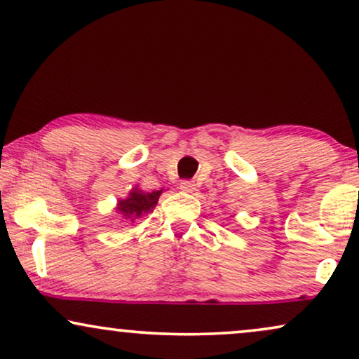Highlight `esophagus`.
<instances>
[{"label": "esophagus", "mask_w": 359, "mask_h": 359, "mask_svg": "<svg viewBox=\"0 0 359 359\" xmlns=\"http://www.w3.org/2000/svg\"><path fill=\"white\" fill-rule=\"evenodd\" d=\"M180 189L184 191V193H193V191L196 189V184H194V181L184 180L180 183Z\"/></svg>", "instance_id": "1"}]
</instances>
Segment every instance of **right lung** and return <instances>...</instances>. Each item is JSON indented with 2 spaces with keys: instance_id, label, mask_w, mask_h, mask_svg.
Segmentation results:
<instances>
[{
  "instance_id": "add662e5",
  "label": "right lung",
  "mask_w": 359,
  "mask_h": 359,
  "mask_svg": "<svg viewBox=\"0 0 359 359\" xmlns=\"http://www.w3.org/2000/svg\"><path fill=\"white\" fill-rule=\"evenodd\" d=\"M161 191L143 193V191L135 188L127 199H122L118 203V212L122 214V217L127 222H135L140 216L150 212L156 206Z\"/></svg>"
}]
</instances>
